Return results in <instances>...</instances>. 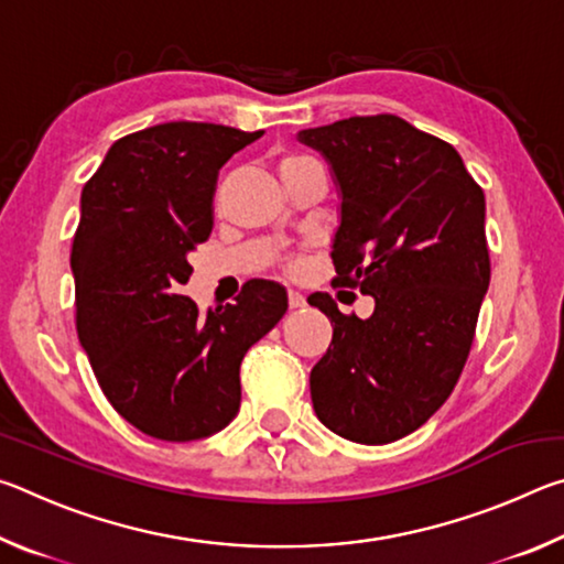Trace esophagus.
Instances as JSON below:
<instances>
[{"instance_id":"esophagus-1","label":"esophagus","mask_w":564,"mask_h":564,"mask_svg":"<svg viewBox=\"0 0 564 564\" xmlns=\"http://www.w3.org/2000/svg\"><path fill=\"white\" fill-rule=\"evenodd\" d=\"M289 305H291V308H303V305H305V295L301 293V291H289Z\"/></svg>"}]
</instances>
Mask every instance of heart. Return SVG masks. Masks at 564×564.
I'll use <instances>...</instances> for the list:
<instances>
[{"label":"heart","mask_w":564,"mask_h":564,"mask_svg":"<svg viewBox=\"0 0 564 564\" xmlns=\"http://www.w3.org/2000/svg\"><path fill=\"white\" fill-rule=\"evenodd\" d=\"M305 161H313V159H308V156H301V154H289V156H283V159H281V171L291 169V166H299V164H305Z\"/></svg>","instance_id":"1"}]
</instances>
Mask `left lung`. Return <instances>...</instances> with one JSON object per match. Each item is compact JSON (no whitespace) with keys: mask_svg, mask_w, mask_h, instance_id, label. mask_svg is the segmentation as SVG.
I'll return each instance as SVG.
<instances>
[{"mask_svg":"<svg viewBox=\"0 0 564 564\" xmlns=\"http://www.w3.org/2000/svg\"><path fill=\"white\" fill-rule=\"evenodd\" d=\"M340 196L338 283L373 295L370 318L343 316L328 293L308 303L333 323L311 370L323 425L362 445L417 431L453 393L490 285L485 194L457 151L393 113L303 129Z\"/></svg>","mask_w":564,"mask_h":564,"instance_id":"1","label":"left lung"}]
</instances>
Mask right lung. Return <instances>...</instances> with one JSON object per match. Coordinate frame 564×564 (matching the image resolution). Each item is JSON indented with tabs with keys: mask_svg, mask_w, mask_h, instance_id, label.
Segmentation results:
<instances>
[{
	"mask_svg": "<svg viewBox=\"0 0 564 564\" xmlns=\"http://www.w3.org/2000/svg\"><path fill=\"white\" fill-rule=\"evenodd\" d=\"M261 133L159 123L113 141L82 191L76 330L113 410L159 441H202L231 423L246 350L289 308L273 281L206 313L181 293L188 256L212 234L218 169Z\"/></svg>",
	"mask_w": 564,
	"mask_h": 564,
	"instance_id": "add662e5",
	"label": "right lung"
}]
</instances>
